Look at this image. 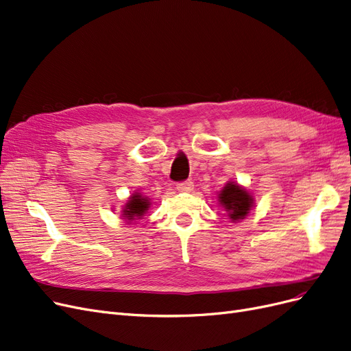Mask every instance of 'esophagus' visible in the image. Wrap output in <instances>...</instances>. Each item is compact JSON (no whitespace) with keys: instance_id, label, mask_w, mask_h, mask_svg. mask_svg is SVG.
<instances>
[{"instance_id":"esophagus-1","label":"esophagus","mask_w":351,"mask_h":351,"mask_svg":"<svg viewBox=\"0 0 351 351\" xmlns=\"http://www.w3.org/2000/svg\"><path fill=\"white\" fill-rule=\"evenodd\" d=\"M192 188H193V184L191 182V180H185V182L176 184V189L179 192H189V191H192Z\"/></svg>"}]
</instances>
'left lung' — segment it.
Wrapping results in <instances>:
<instances>
[{"mask_svg": "<svg viewBox=\"0 0 351 351\" xmlns=\"http://www.w3.org/2000/svg\"><path fill=\"white\" fill-rule=\"evenodd\" d=\"M218 204L227 213L231 223H239L250 214L254 206V198L250 191L237 182H228L218 192Z\"/></svg>", "mask_w": 351, "mask_h": 351, "instance_id": "8db88e82", "label": "left lung"}]
</instances>
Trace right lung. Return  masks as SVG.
I'll return each mask as SVG.
<instances>
[{
	"label": "right lung",
	"mask_w": 351,
	"mask_h": 351,
	"mask_svg": "<svg viewBox=\"0 0 351 351\" xmlns=\"http://www.w3.org/2000/svg\"><path fill=\"white\" fill-rule=\"evenodd\" d=\"M150 205L152 202L147 197L143 195L141 192H134L128 197L127 202L123 205L121 217L127 224H130L134 221V219L143 218V215L147 214V211L150 210Z\"/></svg>",
	"instance_id": "add662e5"
}]
</instances>
